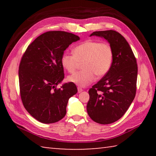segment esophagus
I'll list each match as a JSON object with an SVG mask.
<instances>
[{
	"label": "esophagus",
	"mask_w": 156,
	"mask_h": 156,
	"mask_svg": "<svg viewBox=\"0 0 156 156\" xmlns=\"http://www.w3.org/2000/svg\"><path fill=\"white\" fill-rule=\"evenodd\" d=\"M83 91V89L80 88V87H78V93H81V92Z\"/></svg>",
	"instance_id": "obj_1"
}]
</instances>
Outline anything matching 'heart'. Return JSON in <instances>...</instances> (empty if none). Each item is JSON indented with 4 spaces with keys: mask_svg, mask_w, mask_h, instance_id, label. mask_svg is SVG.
I'll list each match as a JSON object with an SVG mask.
<instances>
[{
    "mask_svg": "<svg viewBox=\"0 0 156 156\" xmlns=\"http://www.w3.org/2000/svg\"><path fill=\"white\" fill-rule=\"evenodd\" d=\"M73 54L64 53L61 58L62 67L73 73L83 63V70L73 73L68 80L84 87L94 82L96 75L105 76L109 72L113 61V49L109 44L96 41H87L73 49Z\"/></svg>",
    "mask_w": 156,
    "mask_h": 156,
    "instance_id": "heart-1",
    "label": "heart"
}]
</instances>
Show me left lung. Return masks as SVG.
<instances>
[{
	"label": "left lung",
	"mask_w": 156,
	"mask_h": 156,
	"mask_svg": "<svg viewBox=\"0 0 156 156\" xmlns=\"http://www.w3.org/2000/svg\"><path fill=\"white\" fill-rule=\"evenodd\" d=\"M102 37L113 49L110 69L89 90L88 115L94 122L107 125L125 114L136 93L138 65L126 39L113 30L94 31L90 36Z\"/></svg>",
	"instance_id": "left-lung-1"
}]
</instances>
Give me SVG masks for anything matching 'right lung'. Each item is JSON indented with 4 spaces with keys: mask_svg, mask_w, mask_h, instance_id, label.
<instances>
[{
    "mask_svg": "<svg viewBox=\"0 0 156 156\" xmlns=\"http://www.w3.org/2000/svg\"><path fill=\"white\" fill-rule=\"evenodd\" d=\"M78 36L62 31L41 34L26 49L18 70L21 100L25 109L39 122L54 123L66 115L69 99L77 93L72 83H65L61 58Z\"/></svg>",
    "mask_w": 156,
    "mask_h": 156,
    "instance_id": "add662e5",
    "label": "right lung"
}]
</instances>
